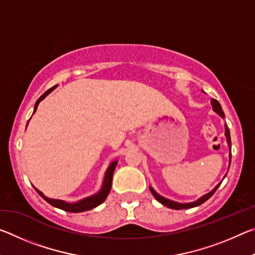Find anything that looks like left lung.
<instances>
[{"label":"left lung","mask_w":255,"mask_h":255,"mask_svg":"<svg viewBox=\"0 0 255 255\" xmlns=\"http://www.w3.org/2000/svg\"><path fill=\"white\" fill-rule=\"evenodd\" d=\"M211 105H213V108L214 110L217 112V114L221 116L222 118L225 117V115H224V112L222 110V107L221 105H219L217 100H215V99H211ZM225 136H226V139H227V144H228V147H230V164H231V159H232V152H231V148H232V143H231V135H230V129H228L227 125H225ZM226 176V175H225ZM219 185H221V183H219L217 187H216L213 191L207 193V195H205L204 197H201L200 199H198L197 201L195 202H190V204H179V202H175V201H172V200H169V199H165V198H163L158 195V193H156L154 191V190L152 188L150 189V192L153 193V196L155 197V199H156L158 202H161L162 205L169 207V208H172V209H189V208H193V207H197V206H200L201 204H204L205 201H207L209 199V198L214 195V193L216 192V190L218 189Z\"/></svg>","instance_id":"8db88e82"}]
</instances>
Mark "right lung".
<instances>
[{"mask_svg":"<svg viewBox=\"0 0 255 255\" xmlns=\"http://www.w3.org/2000/svg\"><path fill=\"white\" fill-rule=\"evenodd\" d=\"M56 88V85L53 86V88L49 89L48 91H46L42 96L38 99L36 105H34V111L37 110V107L39 105V102L44 99L47 94L49 92H51V90H54ZM116 166H117V161L114 162L109 166V169L107 170L106 172V176H105V181H103V185H102V189L101 191L97 193V195H94L92 197H89V198H85V199L81 200V201H77L74 202V204H67V202L63 201V200H56V199H49V198L45 197L42 193L39 191V190L36 189V191L39 193V195L44 198V199L50 204L51 206L56 207V208H59V209H63L65 211H70V213H81V211H86V210H90V209H93L96 208L97 206H99L100 204H102L103 201L106 200V198L109 195L110 190H111V182H112V175H114V172Z\"/></svg>","mask_w":255,"mask_h":255,"instance_id":"obj_1","label":"right lung"}]
</instances>
